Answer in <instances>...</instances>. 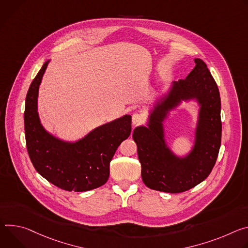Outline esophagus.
Here are the masks:
<instances>
[{"mask_svg":"<svg viewBox=\"0 0 248 248\" xmlns=\"http://www.w3.org/2000/svg\"><path fill=\"white\" fill-rule=\"evenodd\" d=\"M144 120V116L140 113H134L132 116V122L134 125H138L141 124Z\"/></svg>","mask_w":248,"mask_h":248,"instance_id":"34e87169","label":"esophagus"}]
</instances>
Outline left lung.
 <instances>
[{
	"instance_id": "left-lung-1",
	"label": "left lung",
	"mask_w": 248,
	"mask_h": 248,
	"mask_svg": "<svg viewBox=\"0 0 248 248\" xmlns=\"http://www.w3.org/2000/svg\"><path fill=\"white\" fill-rule=\"evenodd\" d=\"M184 79L173 81L167 94L154 104L147 126L134 129L142 166L143 182L151 189L180 193L204 181L211 173L221 147V97L207 65L199 58ZM195 99L200 104L196 141L185 157L176 156L164 138L162 122L183 100Z\"/></svg>"
}]
</instances>
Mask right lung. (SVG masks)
<instances>
[{"instance_id": "1", "label": "right lung", "mask_w": 248, "mask_h": 248, "mask_svg": "<svg viewBox=\"0 0 248 248\" xmlns=\"http://www.w3.org/2000/svg\"><path fill=\"white\" fill-rule=\"evenodd\" d=\"M46 61L32 80L25 99L26 148L36 171L67 191L84 192L103 185L117 148L131 134V115H124L91 131L76 142H66L47 132L37 112V97Z\"/></svg>"}]
</instances>
